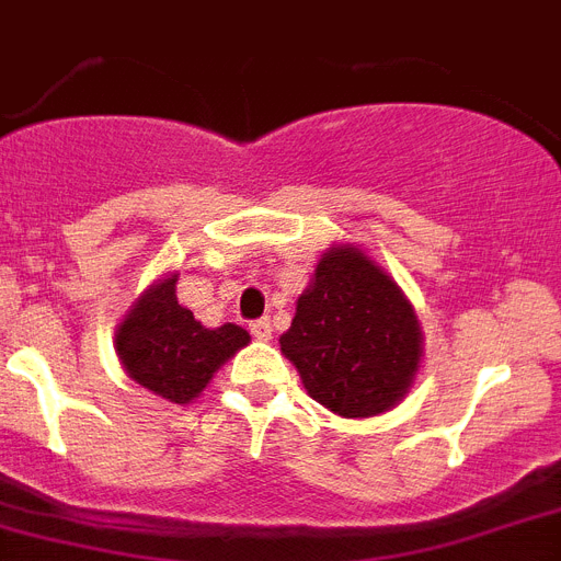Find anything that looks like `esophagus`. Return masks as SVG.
I'll use <instances>...</instances> for the list:
<instances>
[{
  "label": "esophagus",
  "instance_id": "esophagus-1",
  "mask_svg": "<svg viewBox=\"0 0 561 561\" xmlns=\"http://www.w3.org/2000/svg\"><path fill=\"white\" fill-rule=\"evenodd\" d=\"M251 333L256 339H262V342H265V339H271V319H267V317L253 319V322H251Z\"/></svg>",
  "mask_w": 561,
  "mask_h": 561
}]
</instances>
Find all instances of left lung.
Returning <instances> with one entry per match:
<instances>
[{"instance_id":"8db88e82","label":"left lung","mask_w":561,"mask_h":561,"mask_svg":"<svg viewBox=\"0 0 561 561\" xmlns=\"http://www.w3.org/2000/svg\"><path fill=\"white\" fill-rule=\"evenodd\" d=\"M308 393L347 419L388 411L422 356V333L397 282L356 248L319 259L310 288L279 339Z\"/></svg>"}]
</instances>
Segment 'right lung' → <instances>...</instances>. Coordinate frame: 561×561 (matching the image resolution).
<instances>
[{"label": "right lung", "mask_w": 561, "mask_h": 561, "mask_svg": "<svg viewBox=\"0 0 561 561\" xmlns=\"http://www.w3.org/2000/svg\"><path fill=\"white\" fill-rule=\"evenodd\" d=\"M248 342L251 336L239 324L210 331L196 322L176 302V276L153 285L116 333V351L130 379L176 404L199 397L216 368Z\"/></svg>", "instance_id": "1"}]
</instances>
